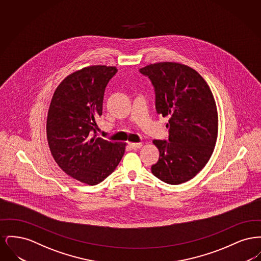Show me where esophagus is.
<instances>
[{"label": "esophagus", "instance_id": "34e87169", "mask_svg": "<svg viewBox=\"0 0 261 261\" xmlns=\"http://www.w3.org/2000/svg\"><path fill=\"white\" fill-rule=\"evenodd\" d=\"M142 143H130L129 144V146H130V148L131 149H139V148H141L142 147Z\"/></svg>", "mask_w": 261, "mask_h": 261}]
</instances>
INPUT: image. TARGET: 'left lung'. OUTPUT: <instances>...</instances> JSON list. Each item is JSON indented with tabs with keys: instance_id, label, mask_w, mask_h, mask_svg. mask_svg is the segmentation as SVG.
Masks as SVG:
<instances>
[{
	"instance_id": "obj_1",
	"label": "left lung",
	"mask_w": 261,
	"mask_h": 261,
	"mask_svg": "<svg viewBox=\"0 0 261 261\" xmlns=\"http://www.w3.org/2000/svg\"><path fill=\"white\" fill-rule=\"evenodd\" d=\"M155 92L156 112L168 116L169 142L153 140L160 159L151 172L167 184L193 179L211 159L218 134L215 99L205 80L179 62L149 64L140 69Z\"/></svg>"
}]
</instances>
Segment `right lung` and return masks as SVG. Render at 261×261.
Wrapping results in <instances>:
<instances>
[{"label": "right lung", "mask_w": 261, "mask_h": 261, "mask_svg": "<svg viewBox=\"0 0 261 261\" xmlns=\"http://www.w3.org/2000/svg\"><path fill=\"white\" fill-rule=\"evenodd\" d=\"M115 66L90 65L66 76L57 87L47 116L50 153L62 170L88 185H97L114 171L126 143L97 134L105 89Z\"/></svg>", "instance_id": "right-lung-1"}]
</instances>
